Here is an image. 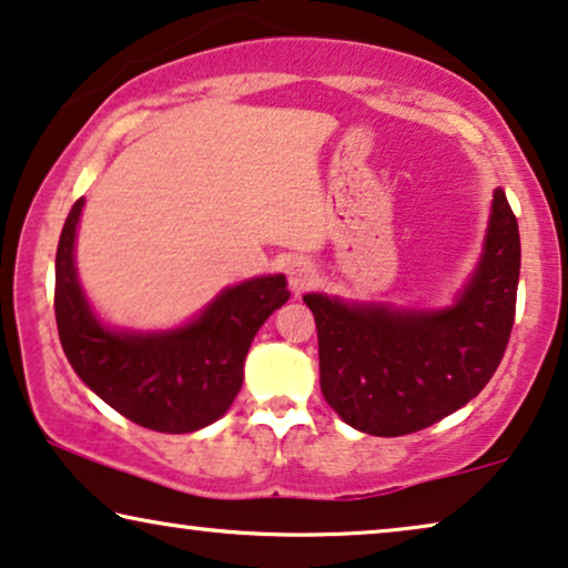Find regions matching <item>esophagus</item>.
Listing matches in <instances>:
<instances>
[{
  "label": "esophagus",
  "mask_w": 568,
  "mask_h": 568,
  "mask_svg": "<svg viewBox=\"0 0 568 568\" xmlns=\"http://www.w3.org/2000/svg\"><path fill=\"white\" fill-rule=\"evenodd\" d=\"M286 276H290V286H292V290H294V292H302V290H307V286L315 284L317 268H315L313 261L297 258V261L290 263V268H286Z\"/></svg>",
  "instance_id": "1"
}]
</instances>
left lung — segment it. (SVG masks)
I'll list each match as a JSON object with an SVG mask.
<instances>
[{
    "instance_id": "left-lung-1",
    "label": "left lung",
    "mask_w": 568,
    "mask_h": 568,
    "mask_svg": "<svg viewBox=\"0 0 568 568\" xmlns=\"http://www.w3.org/2000/svg\"><path fill=\"white\" fill-rule=\"evenodd\" d=\"M517 282V216L499 189L486 253L457 305L442 313H398L305 294L328 406L375 437L422 432L463 408L484 390L507 352Z\"/></svg>"
}]
</instances>
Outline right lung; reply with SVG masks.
<instances>
[{
	"mask_svg": "<svg viewBox=\"0 0 568 568\" xmlns=\"http://www.w3.org/2000/svg\"><path fill=\"white\" fill-rule=\"evenodd\" d=\"M74 201L57 247L53 310L69 364L108 406L144 429L185 434L212 424L243 387L251 341L290 300L284 276L230 286L196 323L160 336H121L92 317L74 274Z\"/></svg>",
	"mask_w": 568,
	"mask_h": 568,
	"instance_id": "1",
	"label": "right lung"
}]
</instances>
